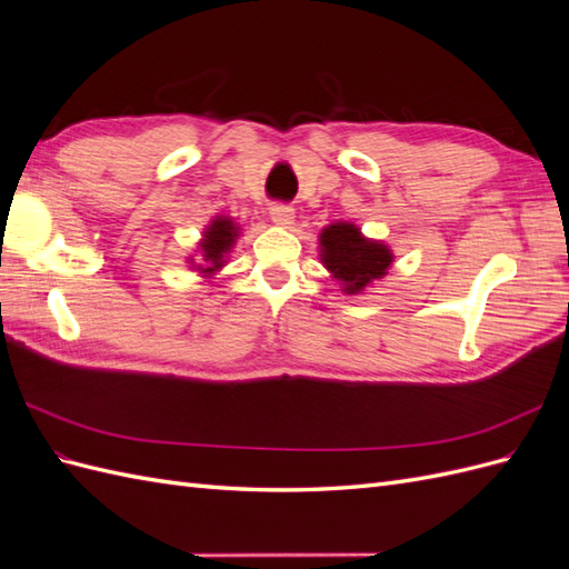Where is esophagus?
I'll return each instance as SVG.
<instances>
[{"label": "esophagus", "mask_w": 569, "mask_h": 569, "mask_svg": "<svg viewBox=\"0 0 569 569\" xmlns=\"http://www.w3.org/2000/svg\"><path fill=\"white\" fill-rule=\"evenodd\" d=\"M270 218H272L274 226L291 228V226H295V209H291V206L278 203V206H272V209H270Z\"/></svg>", "instance_id": "34e87169"}]
</instances>
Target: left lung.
<instances>
[{"label":"left lung","instance_id":"1","mask_svg":"<svg viewBox=\"0 0 569 569\" xmlns=\"http://www.w3.org/2000/svg\"><path fill=\"white\" fill-rule=\"evenodd\" d=\"M320 263L341 284L343 295H363L375 282L382 280L393 263V251L360 232L358 226L337 220L320 230L318 239Z\"/></svg>","mask_w":569,"mask_h":569}]
</instances>
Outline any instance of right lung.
<instances>
[{"label": "right lung", "instance_id": "add662e5", "mask_svg": "<svg viewBox=\"0 0 569 569\" xmlns=\"http://www.w3.org/2000/svg\"><path fill=\"white\" fill-rule=\"evenodd\" d=\"M239 237H242V228L237 226L234 218L213 216V220L201 232L194 256H187L189 268L199 272L203 280H213V274L226 268L228 256Z\"/></svg>", "mask_w": 569, "mask_h": 569}]
</instances>
